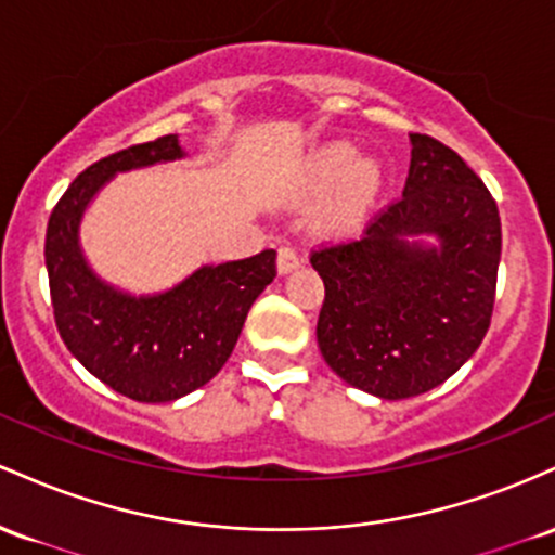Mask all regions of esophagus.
<instances>
[{
    "mask_svg": "<svg viewBox=\"0 0 555 555\" xmlns=\"http://www.w3.org/2000/svg\"><path fill=\"white\" fill-rule=\"evenodd\" d=\"M298 261H301V257H298V251L291 244H283L278 248V270L283 272V275H285V272L296 270Z\"/></svg>",
    "mask_w": 555,
    "mask_h": 555,
    "instance_id": "1",
    "label": "esophagus"
}]
</instances>
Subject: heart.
Instances as JSON below:
<instances>
[{"label":"heart","instance_id":"b5f03b06","mask_svg":"<svg viewBox=\"0 0 555 555\" xmlns=\"http://www.w3.org/2000/svg\"><path fill=\"white\" fill-rule=\"evenodd\" d=\"M325 207V222L338 228L351 222L364 209L377 189V170L372 162H353V149L346 143L322 149L309 167V189L314 194L333 189Z\"/></svg>","mask_w":555,"mask_h":555}]
</instances>
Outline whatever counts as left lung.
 Wrapping results in <instances>:
<instances>
[{"instance_id": "obj_1", "label": "left lung", "mask_w": 555, "mask_h": 555, "mask_svg": "<svg viewBox=\"0 0 555 555\" xmlns=\"http://www.w3.org/2000/svg\"><path fill=\"white\" fill-rule=\"evenodd\" d=\"M433 232L440 247L409 245ZM325 283L317 344L353 388L398 401L446 383L482 344L495 304L501 217L488 185L453 149L412 133L403 196L359 238L311 251Z\"/></svg>"}]
</instances>
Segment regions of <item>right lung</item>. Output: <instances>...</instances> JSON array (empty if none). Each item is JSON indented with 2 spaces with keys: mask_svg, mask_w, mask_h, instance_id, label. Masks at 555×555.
<instances>
[{
  "mask_svg": "<svg viewBox=\"0 0 555 555\" xmlns=\"http://www.w3.org/2000/svg\"><path fill=\"white\" fill-rule=\"evenodd\" d=\"M183 157L178 135L133 143L93 162L49 215L43 259L60 338L93 377L141 403L176 401L222 370L248 309L272 278L275 251L202 267L159 296H128L86 264L78 225L86 204L115 172Z\"/></svg>",
  "mask_w": 555,
  "mask_h": 555,
  "instance_id": "1",
  "label": "right lung"
}]
</instances>
